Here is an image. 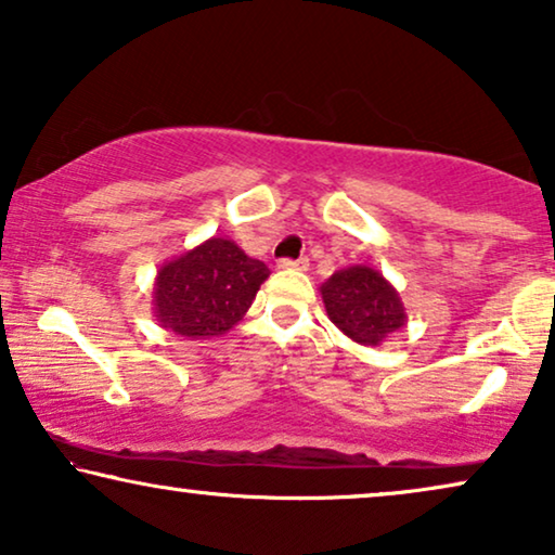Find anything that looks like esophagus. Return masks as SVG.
I'll list each match as a JSON object with an SVG mask.
<instances>
[{
    "label": "esophagus",
    "instance_id": "obj_1",
    "mask_svg": "<svg viewBox=\"0 0 555 555\" xmlns=\"http://www.w3.org/2000/svg\"><path fill=\"white\" fill-rule=\"evenodd\" d=\"M309 258H279V269H297V271H307Z\"/></svg>",
    "mask_w": 555,
    "mask_h": 555
}]
</instances>
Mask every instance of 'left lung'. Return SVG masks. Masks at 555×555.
Wrapping results in <instances>:
<instances>
[{
	"mask_svg": "<svg viewBox=\"0 0 555 555\" xmlns=\"http://www.w3.org/2000/svg\"><path fill=\"white\" fill-rule=\"evenodd\" d=\"M322 299L330 320L360 345H378L405 322L401 297L367 266L332 273L322 284Z\"/></svg>",
	"mask_w": 555,
	"mask_h": 555,
	"instance_id": "left-lung-1",
	"label": "left lung"
}]
</instances>
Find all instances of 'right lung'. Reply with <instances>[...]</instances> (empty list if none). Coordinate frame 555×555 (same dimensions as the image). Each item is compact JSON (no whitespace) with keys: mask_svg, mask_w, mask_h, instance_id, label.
I'll return each mask as SVG.
<instances>
[{"mask_svg":"<svg viewBox=\"0 0 555 555\" xmlns=\"http://www.w3.org/2000/svg\"><path fill=\"white\" fill-rule=\"evenodd\" d=\"M269 266L243 254L233 241L210 238L162 266L154 309L167 330L190 339L223 335L246 314Z\"/></svg>","mask_w":555,"mask_h":555,"instance_id":"add662e5","label":"right lung"}]
</instances>
